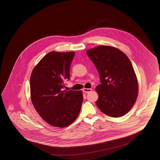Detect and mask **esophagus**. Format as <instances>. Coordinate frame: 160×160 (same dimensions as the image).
<instances>
[{"mask_svg":"<svg viewBox=\"0 0 160 160\" xmlns=\"http://www.w3.org/2000/svg\"><path fill=\"white\" fill-rule=\"evenodd\" d=\"M92 91V89H89V88H84L83 91L85 93H89Z\"/></svg>","mask_w":160,"mask_h":160,"instance_id":"esophagus-1","label":"esophagus"}]
</instances>
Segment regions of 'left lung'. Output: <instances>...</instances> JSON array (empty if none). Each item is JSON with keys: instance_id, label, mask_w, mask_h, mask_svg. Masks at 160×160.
<instances>
[{"instance_id": "left-lung-1", "label": "left lung", "mask_w": 160, "mask_h": 160, "mask_svg": "<svg viewBox=\"0 0 160 160\" xmlns=\"http://www.w3.org/2000/svg\"><path fill=\"white\" fill-rule=\"evenodd\" d=\"M99 73L96 104L105 114L119 118L135 104L138 91L137 76L128 56L119 49L99 46L86 51Z\"/></svg>"}]
</instances>
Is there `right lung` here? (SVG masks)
<instances>
[{"label": "right lung", "instance_id": "obj_1", "mask_svg": "<svg viewBox=\"0 0 160 160\" xmlns=\"http://www.w3.org/2000/svg\"><path fill=\"white\" fill-rule=\"evenodd\" d=\"M75 52H51L33 69L30 78L31 99L38 114L52 126L63 128L76 119L83 97L82 91H62L69 79Z\"/></svg>", "mask_w": 160, "mask_h": 160}]
</instances>
